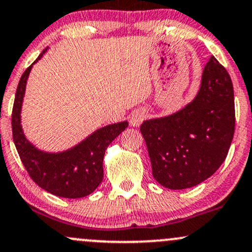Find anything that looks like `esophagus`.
Instances as JSON below:
<instances>
[{"mask_svg": "<svg viewBox=\"0 0 252 252\" xmlns=\"http://www.w3.org/2000/svg\"><path fill=\"white\" fill-rule=\"evenodd\" d=\"M145 111H142V110H135V111L130 115V126H139L140 124L145 121Z\"/></svg>", "mask_w": 252, "mask_h": 252, "instance_id": "obj_1", "label": "esophagus"}]
</instances>
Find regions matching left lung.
<instances>
[{"label":"left lung","instance_id":"8db88e82","mask_svg":"<svg viewBox=\"0 0 252 252\" xmlns=\"http://www.w3.org/2000/svg\"><path fill=\"white\" fill-rule=\"evenodd\" d=\"M233 85L211 57L195 99L173 115L140 126L153 177L167 189L192 188L209 178L227 157L234 134Z\"/></svg>","mask_w":252,"mask_h":252}]
</instances>
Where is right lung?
Masks as SVG:
<instances>
[{
    "label": "right lung",
    "mask_w": 252,
    "mask_h": 252,
    "mask_svg": "<svg viewBox=\"0 0 252 252\" xmlns=\"http://www.w3.org/2000/svg\"><path fill=\"white\" fill-rule=\"evenodd\" d=\"M48 48L25 70L19 81L12 112L13 141L25 168L41 189L64 198H80L92 193L104 177L103 160L107 146L122 131L128 122L110 124L91 134L75 147L61 153H48L35 148L25 137L21 128V106L27 79L32 65L38 62Z\"/></svg>",
    "instance_id": "1"
}]
</instances>
